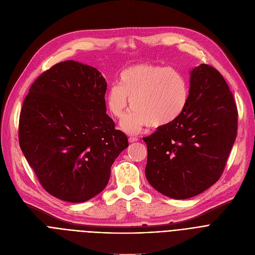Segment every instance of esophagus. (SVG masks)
<instances>
[{
	"label": "esophagus",
	"mask_w": 255,
	"mask_h": 255,
	"mask_svg": "<svg viewBox=\"0 0 255 255\" xmlns=\"http://www.w3.org/2000/svg\"><path fill=\"white\" fill-rule=\"evenodd\" d=\"M137 140H138V138H136V137H132V136L129 137V142H135V141H137Z\"/></svg>",
	"instance_id": "obj_1"
}]
</instances>
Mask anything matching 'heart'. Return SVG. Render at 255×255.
Listing matches in <instances>:
<instances>
[{"label":"heart","mask_w":255,"mask_h":255,"mask_svg":"<svg viewBox=\"0 0 255 255\" xmlns=\"http://www.w3.org/2000/svg\"><path fill=\"white\" fill-rule=\"evenodd\" d=\"M130 107L133 109L121 123L128 133H136L149 125L162 128L174 123L189 101V86L176 70L158 64L141 63L127 67L106 94L111 115L121 119Z\"/></svg>","instance_id":"obj_1"}]
</instances>
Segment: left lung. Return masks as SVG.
I'll use <instances>...</instances> for the list:
<instances>
[{"instance_id":"left-lung-1","label":"left lung","mask_w":255,"mask_h":255,"mask_svg":"<svg viewBox=\"0 0 255 255\" xmlns=\"http://www.w3.org/2000/svg\"><path fill=\"white\" fill-rule=\"evenodd\" d=\"M237 125L238 112L223 76L210 65L195 66L181 116L142 138L147 146V181L159 193L177 200L206 191L224 171Z\"/></svg>"}]
</instances>
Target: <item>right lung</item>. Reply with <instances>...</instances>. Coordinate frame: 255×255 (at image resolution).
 I'll return each instance as SVG.
<instances>
[{"mask_svg":"<svg viewBox=\"0 0 255 255\" xmlns=\"http://www.w3.org/2000/svg\"><path fill=\"white\" fill-rule=\"evenodd\" d=\"M107 82L95 67L67 60L29 88L19 118V145L43 188L86 202L103 192L111 166L128 146L107 114Z\"/></svg>","mask_w":255,"mask_h":255,"instance_id":"obj_1","label":"right lung"}]
</instances>
